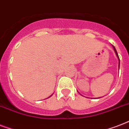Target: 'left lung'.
Returning <instances> with one entry per match:
<instances>
[{"label":"left lung","instance_id":"left-lung-1","mask_svg":"<svg viewBox=\"0 0 129 129\" xmlns=\"http://www.w3.org/2000/svg\"><path fill=\"white\" fill-rule=\"evenodd\" d=\"M112 47H113V49H114V52H115V54H116V57H117V58H118V70H119V67H120V59H119V57H118V53H117V51H116L115 47H114L113 45H112Z\"/></svg>","mask_w":129,"mask_h":129}]
</instances>
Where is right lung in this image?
Here are the masks:
<instances>
[{"instance_id": "add662e5", "label": "right lung", "mask_w": 129, "mask_h": 129, "mask_svg": "<svg viewBox=\"0 0 129 129\" xmlns=\"http://www.w3.org/2000/svg\"><path fill=\"white\" fill-rule=\"evenodd\" d=\"M52 95H53V94H52ZM52 95H51V96H52ZM51 96H49V97H51ZM49 97H48V98H49Z\"/></svg>"}]
</instances>
